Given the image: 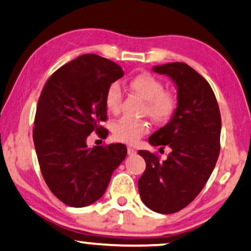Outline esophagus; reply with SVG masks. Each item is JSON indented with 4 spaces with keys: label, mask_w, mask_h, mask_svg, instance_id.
I'll list each match as a JSON object with an SVG mask.
<instances>
[{
    "label": "esophagus",
    "mask_w": 251,
    "mask_h": 251,
    "mask_svg": "<svg viewBox=\"0 0 251 251\" xmlns=\"http://www.w3.org/2000/svg\"><path fill=\"white\" fill-rule=\"evenodd\" d=\"M127 153H128L129 156L135 155V153H136V150H135L134 148H133V147H128V148H127Z\"/></svg>",
    "instance_id": "esophagus-1"
}]
</instances>
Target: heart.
<instances>
[{
	"instance_id": "heart-1",
	"label": "heart",
	"mask_w": 251,
	"mask_h": 251,
	"mask_svg": "<svg viewBox=\"0 0 251 251\" xmlns=\"http://www.w3.org/2000/svg\"><path fill=\"white\" fill-rule=\"evenodd\" d=\"M133 92L146 100L143 112L156 122H164L175 111L176 99L171 93L164 91V86L158 79L148 73L138 75L131 80ZM123 101V91L118 82L109 86L105 93V106L109 111L117 112ZM149 131L148 123L145 120L123 117L113 124L112 136L116 141L134 143Z\"/></svg>"
}]
</instances>
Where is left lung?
<instances>
[{
  "label": "left lung",
  "mask_w": 251,
  "mask_h": 251,
  "mask_svg": "<svg viewBox=\"0 0 251 251\" xmlns=\"http://www.w3.org/2000/svg\"><path fill=\"white\" fill-rule=\"evenodd\" d=\"M152 71L175 82L176 109L148 141L168 146L171 152L160 162L148 150H139L147 166L138 186L146 206L168 215L188 205L209 180L219 156L222 118L211 86L186 63L156 65Z\"/></svg>",
  "instance_id": "8db88e82"
}]
</instances>
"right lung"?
I'll return each instance as SVG.
<instances>
[{
	"instance_id": "right-lung-1",
	"label": "right lung",
	"mask_w": 251,
	"mask_h": 251,
	"mask_svg": "<svg viewBox=\"0 0 251 251\" xmlns=\"http://www.w3.org/2000/svg\"><path fill=\"white\" fill-rule=\"evenodd\" d=\"M110 59L87 53L59 68L43 87L33 128L43 179L66 205L83 208L105 193L115 170L125 159L123 143L89 148L92 132L106 136L105 93L122 78Z\"/></svg>"
}]
</instances>
